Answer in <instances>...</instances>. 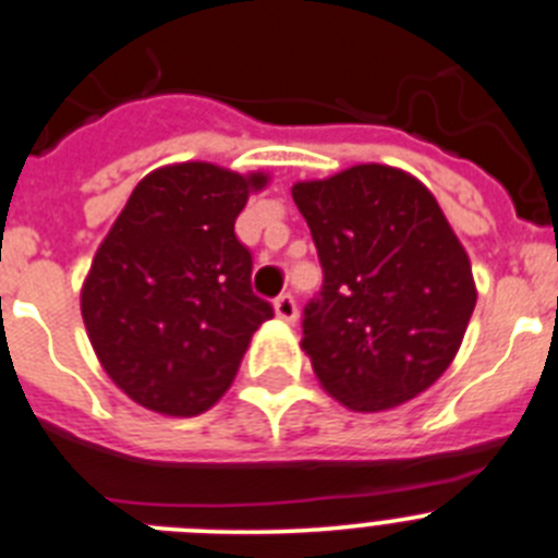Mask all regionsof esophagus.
<instances>
[{"instance_id": "esophagus-1", "label": "esophagus", "mask_w": 558, "mask_h": 558, "mask_svg": "<svg viewBox=\"0 0 558 558\" xmlns=\"http://www.w3.org/2000/svg\"><path fill=\"white\" fill-rule=\"evenodd\" d=\"M274 310H276V318H282V322L293 324L295 318H299V304H295V299L290 293H282L279 299L274 302Z\"/></svg>"}]
</instances>
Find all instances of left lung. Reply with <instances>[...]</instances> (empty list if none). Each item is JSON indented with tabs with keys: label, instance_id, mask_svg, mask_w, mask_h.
I'll list each match as a JSON object with an SVG mask.
<instances>
[{
	"label": "left lung",
	"instance_id": "left-lung-1",
	"mask_svg": "<svg viewBox=\"0 0 558 558\" xmlns=\"http://www.w3.org/2000/svg\"><path fill=\"white\" fill-rule=\"evenodd\" d=\"M293 201L324 270L302 322L324 391L363 413L427 391L477 302L470 256L433 192L397 167L357 165L299 181Z\"/></svg>",
	"mask_w": 558,
	"mask_h": 558
}]
</instances>
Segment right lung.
<instances>
[{
  "label": "right lung",
  "mask_w": 558,
  "mask_h": 558,
  "mask_svg": "<svg viewBox=\"0 0 558 558\" xmlns=\"http://www.w3.org/2000/svg\"><path fill=\"white\" fill-rule=\"evenodd\" d=\"M263 172L184 161L153 170L100 243L81 293L108 377L165 416L209 411L274 307L251 290V251L234 220Z\"/></svg>",
  "instance_id": "obj_1"
}]
</instances>
